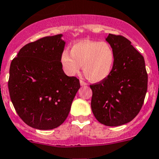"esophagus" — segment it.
Instances as JSON below:
<instances>
[{"mask_svg":"<svg viewBox=\"0 0 159 159\" xmlns=\"http://www.w3.org/2000/svg\"><path fill=\"white\" fill-rule=\"evenodd\" d=\"M80 84H81V86H86L87 85V83L86 82H84V81H80Z\"/></svg>","mask_w":159,"mask_h":159,"instance_id":"34e87169","label":"esophagus"}]
</instances>
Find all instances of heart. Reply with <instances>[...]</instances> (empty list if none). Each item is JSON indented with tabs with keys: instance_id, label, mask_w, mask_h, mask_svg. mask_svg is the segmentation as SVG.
<instances>
[{
	"instance_id": "1",
	"label": "heart",
	"mask_w": 159,
	"mask_h": 159,
	"mask_svg": "<svg viewBox=\"0 0 159 159\" xmlns=\"http://www.w3.org/2000/svg\"><path fill=\"white\" fill-rule=\"evenodd\" d=\"M61 64L68 76L77 75L82 66L83 72L92 82H100L110 75L115 61L112 47L106 42L80 41L72 46L70 54L64 50Z\"/></svg>"
}]
</instances>
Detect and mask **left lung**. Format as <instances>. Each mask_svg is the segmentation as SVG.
I'll return each instance as SVG.
<instances>
[{
    "mask_svg": "<svg viewBox=\"0 0 159 159\" xmlns=\"http://www.w3.org/2000/svg\"><path fill=\"white\" fill-rule=\"evenodd\" d=\"M115 61L106 79L90 85L91 107L97 120L109 127L131 121L141 110L148 89V74L142 55L122 35L109 34Z\"/></svg>",
    "mask_w": 159,
    "mask_h": 159,
    "instance_id": "1",
    "label": "left lung"
}]
</instances>
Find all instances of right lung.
I'll return each instance as SVG.
<instances>
[{"label": "right lung", "mask_w": 159, "mask_h": 159, "mask_svg": "<svg viewBox=\"0 0 159 159\" xmlns=\"http://www.w3.org/2000/svg\"><path fill=\"white\" fill-rule=\"evenodd\" d=\"M62 34L29 43L11 63L8 89L20 118L29 127L52 130L64 122L79 80L65 75L61 62Z\"/></svg>", "instance_id": "obj_1"}]
</instances>
